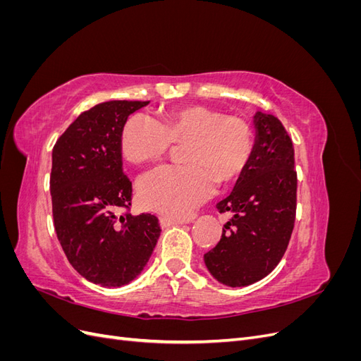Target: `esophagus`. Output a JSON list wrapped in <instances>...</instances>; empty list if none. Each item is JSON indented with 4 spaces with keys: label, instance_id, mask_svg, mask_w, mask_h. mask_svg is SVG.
Returning a JSON list of instances; mask_svg holds the SVG:
<instances>
[{
    "label": "esophagus",
    "instance_id": "1",
    "mask_svg": "<svg viewBox=\"0 0 361 361\" xmlns=\"http://www.w3.org/2000/svg\"><path fill=\"white\" fill-rule=\"evenodd\" d=\"M183 221L182 220H176V218H170V216H161L159 218V224L162 228H167V227H171V226H178V224H182Z\"/></svg>",
    "mask_w": 361,
    "mask_h": 361
}]
</instances>
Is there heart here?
<instances>
[{"label": "heart", "instance_id": "1", "mask_svg": "<svg viewBox=\"0 0 361 361\" xmlns=\"http://www.w3.org/2000/svg\"><path fill=\"white\" fill-rule=\"evenodd\" d=\"M171 145H183L178 167H162L138 182L140 203L173 218L188 216L214 192L216 182L236 180L253 150V134L243 118L202 105L162 114L158 123L130 116L120 135L123 158L135 166L159 161Z\"/></svg>", "mask_w": 361, "mask_h": 361}]
</instances>
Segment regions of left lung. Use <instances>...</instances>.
I'll list each match as a JSON object with an SVG mask.
<instances>
[{"label":"left lung","instance_id":"1","mask_svg":"<svg viewBox=\"0 0 361 361\" xmlns=\"http://www.w3.org/2000/svg\"><path fill=\"white\" fill-rule=\"evenodd\" d=\"M256 138L245 170L216 209L231 212L223 235L204 255L212 277L243 288L267 277L288 248L297 211L293 145L285 126L271 114L253 116Z\"/></svg>","mask_w":361,"mask_h":361}]
</instances>
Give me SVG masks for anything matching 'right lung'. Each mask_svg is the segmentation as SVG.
I'll use <instances>...</instances> for the list:
<instances>
[{
  "mask_svg": "<svg viewBox=\"0 0 361 361\" xmlns=\"http://www.w3.org/2000/svg\"><path fill=\"white\" fill-rule=\"evenodd\" d=\"M147 104H97L80 114L52 149L49 188L57 238L76 272L104 288L137 279L161 235L155 215H117L133 200L120 135L128 117Z\"/></svg>",
  "mask_w": 361,
  "mask_h": 361,
  "instance_id": "obj_1",
  "label": "right lung"
}]
</instances>
